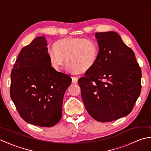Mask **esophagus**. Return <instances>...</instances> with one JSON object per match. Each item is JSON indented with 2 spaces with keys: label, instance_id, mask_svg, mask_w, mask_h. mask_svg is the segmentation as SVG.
Returning <instances> with one entry per match:
<instances>
[{
  "label": "esophagus",
  "instance_id": "esophagus-1",
  "mask_svg": "<svg viewBox=\"0 0 151 151\" xmlns=\"http://www.w3.org/2000/svg\"><path fill=\"white\" fill-rule=\"evenodd\" d=\"M78 77H76V76H72V82L73 84H76V83L78 82Z\"/></svg>",
  "mask_w": 151,
  "mask_h": 151
}]
</instances>
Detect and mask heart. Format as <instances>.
I'll use <instances>...</instances> for the list:
<instances>
[{
  "instance_id": "b5f03b06",
  "label": "heart",
  "mask_w": 151,
  "mask_h": 151,
  "mask_svg": "<svg viewBox=\"0 0 151 151\" xmlns=\"http://www.w3.org/2000/svg\"><path fill=\"white\" fill-rule=\"evenodd\" d=\"M54 49L47 50L51 67L60 70L65 58L67 69L73 73H84L94 67L99 57V47L95 41L81 37H66L56 41Z\"/></svg>"
}]
</instances>
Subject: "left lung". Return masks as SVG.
<instances>
[{
	"label": "left lung",
	"mask_w": 151,
	"mask_h": 151,
	"mask_svg": "<svg viewBox=\"0 0 151 151\" xmlns=\"http://www.w3.org/2000/svg\"><path fill=\"white\" fill-rule=\"evenodd\" d=\"M99 57L78 79L86 110L99 122H110L132 110L142 89V70L135 54L114 31L95 33Z\"/></svg>",
	"instance_id": "left-lung-1"
}]
</instances>
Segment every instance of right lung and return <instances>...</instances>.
I'll list each match as a JSON object with an SVG mask.
<instances>
[{
  "mask_svg": "<svg viewBox=\"0 0 151 151\" xmlns=\"http://www.w3.org/2000/svg\"><path fill=\"white\" fill-rule=\"evenodd\" d=\"M47 50L45 37H36L22 48L11 73V99L19 115L41 127L60 121L63 96L72 81L51 67Z\"/></svg>",
  "mask_w": 151,
  "mask_h": 151,
  "instance_id": "obj_1",
  "label": "right lung"
}]
</instances>
